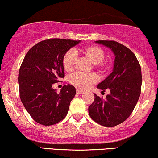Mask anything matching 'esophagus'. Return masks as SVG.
<instances>
[{"label": "esophagus", "mask_w": 158, "mask_h": 158, "mask_svg": "<svg viewBox=\"0 0 158 158\" xmlns=\"http://www.w3.org/2000/svg\"><path fill=\"white\" fill-rule=\"evenodd\" d=\"M76 93H77V94H80V95H81V94H83V90H81V89H78V88H77V89L76 90Z\"/></svg>", "instance_id": "34e87169"}]
</instances>
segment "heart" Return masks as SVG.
<instances>
[{
    "label": "heart",
    "instance_id": "1",
    "mask_svg": "<svg viewBox=\"0 0 158 158\" xmlns=\"http://www.w3.org/2000/svg\"><path fill=\"white\" fill-rule=\"evenodd\" d=\"M82 52L86 58H88L99 73L105 74L110 68V62L105 60V52L100 47L96 45H90L82 49ZM77 60V54L75 50L70 49L64 54L62 64L64 70L68 72H72L74 70L75 62ZM97 81V77L94 74H83L77 73L72 75L70 77V82L73 85L85 89Z\"/></svg>",
    "mask_w": 158,
    "mask_h": 158
}]
</instances>
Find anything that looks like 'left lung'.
Wrapping results in <instances>:
<instances>
[{
  "instance_id": "obj_1",
  "label": "left lung",
  "mask_w": 158,
  "mask_h": 158,
  "mask_svg": "<svg viewBox=\"0 0 158 158\" xmlns=\"http://www.w3.org/2000/svg\"><path fill=\"white\" fill-rule=\"evenodd\" d=\"M96 43L109 47L115 55L113 72L97 85L110 94L105 99L94 94L88 113L94 122L111 127L122 124L132 113L141 94V67L135 54L113 40H98Z\"/></svg>"
}]
</instances>
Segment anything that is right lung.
Segmentation results:
<instances>
[{
  "label": "right lung",
  "mask_w": 158,
  "mask_h": 158,
  "mask_svg": "<svg viewBox=\"0 0 158 158\" xmlns=\"http://www.w3.org/2000/svg\"><path fill=\"white\" fill-rule=\"evenodd\" d=\"M81 40L49 39L28 51L19 72L20 98L31 118L49 126L60 122L68 114L76 91L68 84L60 93L52 85L64 77L62 59L71 47Z\"/></svg>",
  "instance_id": "obj_1"
}]
</instances>
